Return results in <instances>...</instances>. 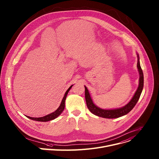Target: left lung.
I'll list each match as a JSON object with an SVG mask.
<instances>
[{
    "label": "left lung",
    "mask_w": 159,
    "mask_h": 159,
    "mask_svg": "<svg viewBox=\"0 0 159 159\" xmlns=\"http://www.w3.org/2000/svg\"><path fill=\"white\" fill-rule=\"evenodd\" d=\"M137 69H138L139 73V86L137 88V91H135L134 97L131 99V100L126 104L125 106L121 108L116 109H103L98 107H97L95 105L89 94V93L86 86L85 87V98L86 102L88 109L91 112H92L93 114L100 116L102 118H117L121 116H123L124 115H126L128 114L135 105L137 102H138L141 94L142 93L143 86H144V76H143V72L141 69L140 62H139V54H137Z\"/></svg>",
    "instance_id": "1"
}]
</instances>
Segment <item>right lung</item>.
<instances>
[{
    "label": "right lung",
    "mask_w": 159,
    "mask_h": 159,
    "mask_svg": "<svg viewBox=\"0 0 159 159\" xmlns=\"http://www.w3.org/2000/svg\"><path fill=\"white\" fill-rule=\"evenodd\" d=\"M73 86H71L68 89V90L66 91L65 94V96L64 97H63L62 100V102L60 104V106L58 107V109L54 111V112H52L51 114H49L47 116H43V117H41V118H32V117H30V116H26L27 117L32 120H34V121H42V122H46V121H50V120H54L56 119V118H57L58 116L62 112V111H64L65 109V100H66V98L67 97V94L69 92V91L70 90V89L71 88V87Z\"/></svg>",
    "instance_id": "obj_1"
}]
</instances>
